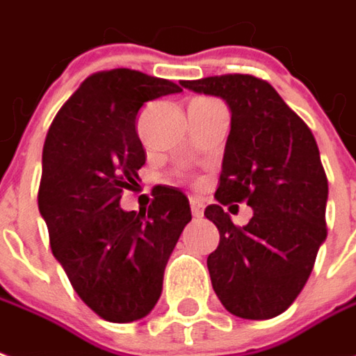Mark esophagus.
Instances as JSON below:
<instances>
[{"instance_id":"34e87169","label":"esophagus","mask_w":356,"mask_h":356,"mask_svg":"<svg viewBox=\"0 0 356 356\" xmlns=\"http://www.w3.org/2000/svg\"><path fill=\"white\" fill-rule=\"evenodd\" d=\"M191 212H193V216H195V218H202L204 206H202V202L198 200V198H191Z\"/></svg>"}]
</instances>
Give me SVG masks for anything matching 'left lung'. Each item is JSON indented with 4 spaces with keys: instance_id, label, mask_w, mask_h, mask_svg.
<instances>
[{
    "instance_id": "1",
    "label": "left lung",
    "mask_w": 356,
    "mask_h": 356,
    "mask_svg": "<svg viewBox=\"0 0 356 356\" xmlns=\"http://www.w3.org/2000/svg\"><path fill=\"white\" fill-rule=\"evenodd\" d=\"M181 84L231 109L218 204L204 210L220 231V245L208 256L213 291L235 316H277L302 291L327 235V177L314 135L272 84L252 74ZM231 202L253 208L247 226L237 228L222 212Z\"/></svg>"
}]
</instances>
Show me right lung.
Returning a JSON list of instances; mask_svg holds the SVG:
<instances>
[{
	"mask_svg": "<svg viewBox=\"0 0 356 356\" xmlns=\"http://www.w3.org/2000/svg\"><path fill=\"white\" fill-rule=\"evenodd\" d=\"M175 92L181 86L140 71H100L63 104L46 135L38 210L51 252L76 295L108 322L150 314L165 264L193 218L175 186H156L140 212L119 206L146 161L135 129L138 109Z\"/></svg>",
	"mask_w": 356,
	"mask_h": 356,
	"instance_id": "add662e5",
	"label": "right lung"
}]
</instances>
